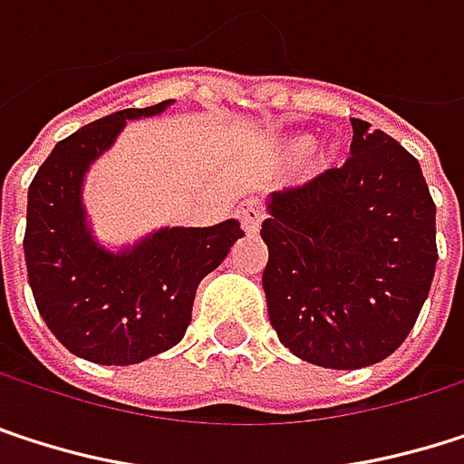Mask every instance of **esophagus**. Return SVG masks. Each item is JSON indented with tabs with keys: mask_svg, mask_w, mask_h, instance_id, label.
I'll list each match as a JSON object with an SVG mask.
<instances>
[{
	"mask_svg": "<svg viewBox=\"0 0 464 464\" xmlns=\"http://www.w3.org/2000/svg\"><path fill=\"white\" fill-rule=\"evenodd\" d=\"M237 218H240V224H243V229H246L248 235H256V232H259V224H262V218H265L262 205H259L256 199L243 202V205L237 208Z\"/></svg>",
	"mask_w": 464,
	"mask_h": 464,
	"instance_id": "obj_1",
	"label": "esophagus"
}]
</instances>
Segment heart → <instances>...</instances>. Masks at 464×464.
<instances>
[{
	"label": "heart",
	"mask_w": 464,
	"mask_h": 464,
	"mask_svg": "<svg viewBox=\"0 0 464 464\" xmlns=\"http://www.w3.org/2000/svg\"><path fill=\"white\" fill-rule=\"evenodd\" d=\"M308 148H311V140H308V137H295V140L286 145V153H289V156H303Z\"/></svg>",
	"instance_id": "1"
}]
</instances>
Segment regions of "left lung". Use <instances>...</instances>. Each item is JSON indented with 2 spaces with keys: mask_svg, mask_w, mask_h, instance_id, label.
I'll return each mask as SVG.
<instances>
[{
  "mask_svg": "<svg viewBox=\"0 0 464 464\" xmlns=\"http://www.w3.org/2000/svg\"><path fill=\"white\" fill-rule=\"evenodd\" d=\"M343 167L273 191L262 240L270 324L295 356L356 370L394 353L430 295L435 202L419 161L351 118Z\"/></svg>",
  "mask_w": 464,
  "mask_h": 464,
  "instance_id": "obj_1",
  "label": "left lung"
}]
</instances>
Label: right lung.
Instances as JSON below:
<instances>
[{"label": "right lung", "instance_id": "1", "mask_svg": "<svg viewBox=\"0 0 464 464\" xmlns=\"http://www.w3.org/2000/svg\"><path fill=\"white\" fill-rule=\"evenodd\" d=\"M175 100L118 111L64 137L37 169L26 202V273L40 316L59 343L97 364H137L178 346L199 281L243 237L240 221L161 227L134 246L108 248L83 205L89 167L126 121L164 113Z\"/></svg>", "mask_w": 464, "mask_h": 464}]
</instances>
